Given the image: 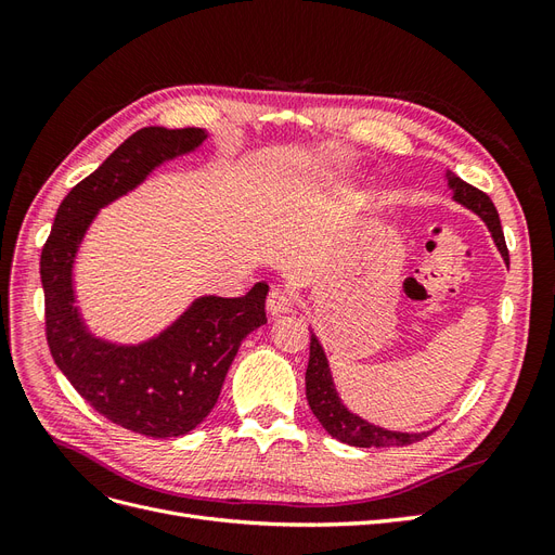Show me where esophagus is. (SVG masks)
I'll list each match as a JSON object with an SVG mask.
<instances>
[{
	"label": "esophagus",
	"mask_w": 555,
	"mask_h": 555,
	"mask_svg": "<svg viewBox=\"0 0 555 555\" xmlns=\"http://www.w3.org/2000/svg\"><path fill=\"white\" fill-rule=\"evenodd\" d=\"M294 306H296V300H294V294L289 289H273L266 298V308L273 317L294 312Z\"/></svg>",
	"instance_id": "1"
}]
</instances>
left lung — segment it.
Wrapping results in <instances>:
<instances>
[{
    "label": "left lung",
    "mask_w": 555,
    "mask_h": 555,
    "mask_svg": "<svg viewBox=\"0 0 555 555\" xmlns=\"http://www.w3.org/2000/svg\"><path fill=\"white\" fill-rule=\"evenodd\" d=\"M447 184L453 192V201L465 206L467 210H473L475 215H479L483 224L489 227L495 247L500 249L502 259H505V263L509 266L505 233H502L500 217H498V210L493 206V201L489 198V194H483L481 190L473 188V184H467L465 180L453 176L451 171H447ZM306 396H308V405H310L312 414L319 418V424L326 428L331 438L340 440L345 444H351V447H405V444L428 438V433L386 430L375 424H367L365 418H361L359 414L349 412L343 405L338 391H335L324 347L317 340V335L312 331H310V361H308V371H306Z\"/></svg>",
    "instance_id": "8db88e82"
}]
</instances>
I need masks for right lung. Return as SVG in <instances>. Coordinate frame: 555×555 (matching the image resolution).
Returning <instances> with one entry per match:
<instances>
[{"label":"right lung","instance_id":"1","mask_svg":"<svg viewBox=\"0 0 555 555\" xmlns=\"http://www.w3.org/2000/svg\"><path fill=\"white\" fill-rule=\"evenodd\" d=\"M208 139L196 127L139 129L64 196L41 251L46 338L64 377L108 422L147 438L194 430L220 398L241 343L266 324L268 284L241 298L198 296L171 326L139 345L96 338L82 322L74 263L90 224L104 206L137 190L164 162Z\"/></svg>","mask_w":555,"mask_h":555}]
</instances>
